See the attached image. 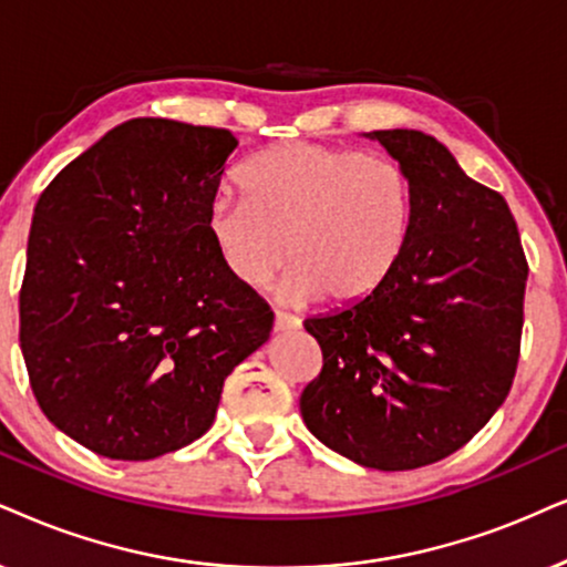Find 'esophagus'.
Instances as JSON below:
<instances>
[{
	"label": "esophagus",
	"instance_id": "1",
	"mask_svg": "<svg viewBox=\"0 0 567 567\" xmlns=\"http://www.w3.org/2000/svg\"><path fill=\"white\" fill-rule=\"evenodd\" d=\"M300 327V319L292 317V313L275 311V332H292V329Z\"/></svg>",
	"mask_w": 567,
	"mask_h": 567
}]
</instances>
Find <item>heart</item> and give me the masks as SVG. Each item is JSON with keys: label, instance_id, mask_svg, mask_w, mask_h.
Segmentation results:
<instances>
[{"label": "heart", "instance_id": "b5f03b06", "mask_svg": "<svg viewBox=\"0 0 567 567\" xmlns=\"http://www.w3.org/2000/svg\"><path fill=\"white\" fill-rule=\"evenodd\" d=\"M240 188L246 198L214 200L206 230L246 288L267 285L290 259V298L353 303L395 271L411 240V175L358 148L279 143L243 167Z\"/></svg>", "mask_w": 567, "mask_h": 567}]
</instances>
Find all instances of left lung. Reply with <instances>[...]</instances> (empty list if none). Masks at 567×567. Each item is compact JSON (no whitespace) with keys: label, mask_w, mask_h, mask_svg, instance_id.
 I'll return each instance as SVG.
<instances>
[{"label":"left lung","mask_w":567,"mask_h":567,"mask_svg":"<svg viewBox=\"0 0 567 567\" xmlns=\"http://www.w3.org/2000/svg\"><path fill=\"white\" fill-rule=\"evenodd\" d=\"M413 181L395 271L346 311L306 319L321 371L300 395L308 432L377 471H411L474 440L511 392L528 261L497 190L421 131H374Z\"/></svg>","instance_id":"1"}]
</instances>
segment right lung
Listing matches in <instances>:
<instances>
[{
	"label": "right lung",
	"instance_id": "right-lung-1",
	"mask_svg": "<svg viewBox=\"0 0 567 567\" xmlns=\"http://www.w3.org/2000/svg\"><path fill=\"white\" fill-rule=\"evenodd\" d=\"M238 138L138 117L47 185L20 285V350L52 424L112 461H152L209 432L221 384L275 313L206 230Z\"/></svg>",
	"mask_w": 567,
	"mask_h": 567
}]
</instances>
